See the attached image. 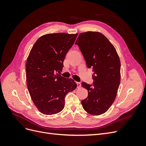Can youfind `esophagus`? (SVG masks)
<instances>
[{
  "instance_id": "esophagus-1",
  "label": "esophagus",
  "mask_w": 146,
  "mask_h": 146,
  "mask_svg": "<svg viewBox=\"0 0 146 146\" xmlns=\"http://www.w3.org/2000/svg\"><path fill=\"white\" fill-rule=\"evenodd\" d=\"M76 83H77V87L80 88L81 86V83L80 82H76Z\"/></svg>"
}]
</instances>
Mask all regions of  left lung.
Segmentation results:
<instances>
[{
  "label": "left lung",
  "instance_id": "obj_1",
  "mask_svg": "<svg viewBox=\"0 0 146 146\" xmlns=\"http://www.w3.org/2000/svg\"><path fill=\"white\" fill-rule=\"evenodd\" d=\"M75 44L79 47L87 67L92 68L93 71L92 85L82 83L88 92L82 105L87 113L100 115L115 100L121 82L120 60L115 48L101 33H81Z\"/></svg>",
  "mask_w": 146,
  "mask_h": 146
}]
</instances>
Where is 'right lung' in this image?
I'll use <instances>...</instances> for the list:
<instances>
[{
	"label": "right lung",
	"instance_id": "right-lung-1",
	"mask_svg": "<svg viewBox=\"0 0 146 146\" xmlns=\"http://www.w3.org/2000/svg\"><path fill=\"white\" fill-rule=\"evenodd\" d=\"M78 34L49 33L34 44L26 63V78L30 95L35 105L42 114L52 115L64 107V98L76 89L72 78L58 74L63 61Z\"/></svg>",
	"mask_w": 146,
	"mask_h": 146
}]
</instances>
